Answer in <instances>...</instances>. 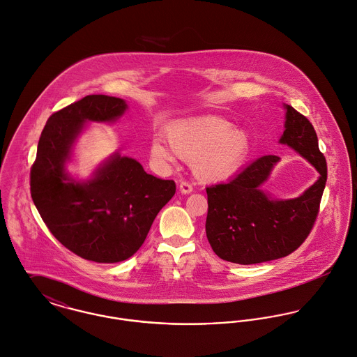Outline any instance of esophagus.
Returning <instances> with one entry per match:
<instances>
[{"mask_svg": "<svg viewBox=\"0 0 357 357\" xmlns=\"http://www.w3.org/2000/svg\"><path fill=\"white\" fill-rule=\"evenodd\" d=\"M179 190H181V193H183V195H190V193L193 192V186H192L189 182H181Z\"/></svg>", "mask_w": 357, "mask_h": 357, "instance_id": "34e87169", "label": "esophagus"}]
</instances>
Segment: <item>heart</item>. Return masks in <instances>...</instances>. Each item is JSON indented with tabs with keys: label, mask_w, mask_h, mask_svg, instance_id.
Returning a JSON list of instances; mask_svg holds the SVG:
<instances>
[{
	"label": "heart",
	"mask_w": 357,
	"mask_h": 357,
	"mask_svg": "<svg viewBox=\"0 0 357 357\" xmlns=\"http://www.w3.org/2000/svg\"><path fill=\"white\" fill-rule=\"evenodd\" d=\"M164 137L169 145L161 138H155L151 155L167 161L175 156L193 160L195 175L205 182L231 176L250 151L249 134L215 115L175 120L165 126Z\"/></svg>",
	"instance_id": "1"
}]
</instances>
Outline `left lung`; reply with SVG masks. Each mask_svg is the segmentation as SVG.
Returning <instances> with one entry per match:
<instances>
[{"instance_id": "obj_1", "label": "left lung", "mask_w": 357, "mask_h": 357, "mask_svg": "<svg viewBox=\"0 0 357 357\" xmlns=\"http://www.w3.org/2000/svg\"><path fill=\"white\" fill-rule=\"evenodd\" d=\"M284 108V131L279 142L308 160L320 176L300 197L273 199L260 189L279 161L268 155L250 162L227 183L206 188V238L223 260L257 264L284 257L307 239L315 225L327 162L319 151L312 123L293 107Z\"/></svg>"}]
</instances>
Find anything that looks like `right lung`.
Here are the masks:
<instances>
[{
	"label": "right lung",
	"instance_id": "1",
	"mask_svg": "<svg viewBox=\"0 0 357 357\" xmlns=\"http://www.w3.org/2000/svg\"><path fill=\"white\" fill-rule=\"evenodd\" d=\"M126 109L121 98L91 94L54 112L42 130L30 171L31 197L46 227L68 250L96 263L131 257L176 190L174 181L146 174L137 160L119 153L86 182L66 172L84 123L115 121Z\"/></svg>",
	"mask_w": 357,
	"mask_h": 357
}]
</instances>
